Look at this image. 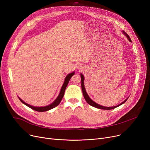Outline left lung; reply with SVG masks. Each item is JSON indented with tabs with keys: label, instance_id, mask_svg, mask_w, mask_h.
<instances>
[{
	"label": "left lung",
	"instance_id": "8db88e82",
	"mask_svg": "<svg viewBox=\"0 0 150 150\" xmlns=\"http://www.w3.org/2000/svg\"><path fill=\"white\" fill-rule=\"evenodd\" d=\"M123 34H124L126 36H127V38L128 39V40L131 42V38H130L129 36L128 35V34H127V33H125L124 31H123ZM80 75H81V89H82V91H83V96H84V97L86 101H87V103H88L89 105H90L91 106H93V107L97 108H98V109H104V110H110V109H114V108H117V107H118V106H119L122 105V104H123L124 103H125V102L127 101V100H128V98L126 99L123 102H122V103H120V105H117V106H112V107H106V106H103L100 105L96 103V102H94L93 100H92L90 98V97H89V96L88 95L87 92H86V89H85V88H84V76H83V75L82 74H81Z\"/></svg>",
	"mask_w": 150,
	"mask_h": 150
}]
</instances>
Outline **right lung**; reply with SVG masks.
Returning a JSON list of instances; mask_svg holds the SVG:
<instances>
[{
	"label": "right lung",
	"mask_w": 150,
	"mask_h": 150,
	"mask_svg": "<svg viewBox=\"0 0 150 150\" xmlns=\"http://www.w3.org/2000/svg\"><path fill=\"white\" fill-rule=\"evenodd\" d=\"M75 74V72H73L72 73H70L69 74H68L66 78H65V80H64V84H63L62 88H61V89L60 91V93L59 94V96H58V97L57 98V99L55 100L53 103L48 106H43V107H36V106H31V105H30L26 103H25L24 101H23V100H22L19 97V99L20 100V101L22 102V103H23L24 105H25L26 106H27L28 107L30 108L31 109H32L33 110H35V111H38V112H45V111H49V110L50 109H52L54 108H55L56 106H57L59 103L62 100V98H63V96H64V92H65V90H66V88L67 87V86L70 80L71 77H72Z\"/></svg>",
	"instance_id": "add662e5"
}]
</instances>
